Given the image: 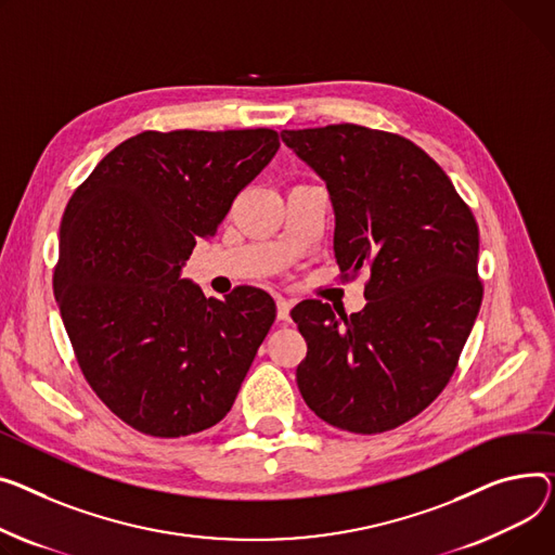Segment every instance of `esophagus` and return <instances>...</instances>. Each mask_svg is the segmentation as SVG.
<instances>
[{
	"label": "esophagus",
	"instance_id": "34e87169",
	"mask_svg": "<svg viewBox=\"0 0 555 555\" xmlns=\"http://www.w3.org/2000/svg\"><path fill=\"white\" fill-rule=\"evenodd\" d=\"M289 310H292V301L279 297L276 299V317H279V321H289Z\"/></svg>",
	"mask_w": 555,
	"mask_h": 555
}]
</instances>
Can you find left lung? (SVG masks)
I'll use <instances>...</instances> for the list:
<instances>
[{
  "mask_svg": "<svg viewBox=\"0 0 555 555\" xmlns=\"http://www.w3.org/2000/svg\"><path fill=\"white\" fill-rule=\"evenodd\" d=\"M281 140L325 182L344 279L371 270L361 312L314 299L292 310L308 344L299 390L330 426L397 428L444 390L477 319L475 218L444 169L401 135L327 125Z\"/></svg>",
  "mask_w": 555,
  "mask_h": 555,
  "instance_id": "left-lung-1",
  "label": "left lung"
}]
</instances>
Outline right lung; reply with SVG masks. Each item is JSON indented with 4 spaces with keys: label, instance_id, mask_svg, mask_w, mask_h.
I'll list each match as a JSON object with an SVG mask.
<instances>
[{
    "label": "right lung",
    "instance_id": "1",
    "mask_svg": "<svg viewBox=\"0 0 555 555\" xmlns=\"http://www.w3.org/2000/svg\"><path fill=\"white\" fill-rule=\"evenodd\" d=\"M279 146L272 129L142 131L64 209L53 289L66 335L106 409L144 435L218 424L268 337V292L205 299L180 274Z\"/></svg>",
    "mask_w": 555,
    "mask_h": 555
}]
</instances>
